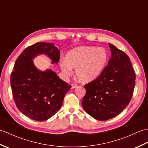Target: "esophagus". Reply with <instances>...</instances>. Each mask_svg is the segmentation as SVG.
I'll list each match as a JSON object with an SVG mask.
<instances>
[{"mask_svg":"<svg viewBox=\"0 0 148 148\" xmlns=\"http://www.w3.org/2000/svg\"><path fill=\"white\" fill-rule=\"evenodd\" d=\"M77 84L76 83H73V84H72V88H74L77 87Z\"/></svg>","mask_w":148,"mask_h":148,"instance_id":"esophagus-1","label":"esophagus"}]
</instances>
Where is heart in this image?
<instances>
[{
  "label": "heart",
  "mask_w": 148,
  "mask_h": 148,
  "mask_svg": "<svg viewBox=\"0 0 148 148\" xmlns=\"http://www.w3.org/2000/svg\"><path fill=\"white\" fill-rule=\"evenodd\" d=\"M66 60L60 63L64 73L71 74L72 68L76 69L78 80L82 83H89L102 73L108 63V55L103 48L80 46L69 51L66 55Z\"/></svg>",
  "instance_id": "1"
}]
</instances>
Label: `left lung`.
<instances>
[{"label": "left lung", "mask_w": 148, "mask_h": 148, "mask_svg": "<svg viewBox=\"0 0 148 148\" xmlns=\"http://www.w3.org/2000/svg\"><path fill=\"white\" fill-rule=\"evenodd\" d=\"M111 57L100 76L84 85L86 94L82 100L85 111L100 121L118 115L130 102L136 74L128 55L109 44Z\"/></svg>", "instance_id": "1"}]
</instances>
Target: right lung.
Wrapping results in <instances>:
<instances>
[{
	"label": "right lung",
	"mask_w": 148,
	"mask_h": 148,
	"mask_svg": "<svg viewBox=\"0 0 148 148\" xmlns=\"http://www.w3.org/2000/svg\"><path fill=\"white\" fill-rule=\"evenodd\" d=\"M46 55L52 64H58L60 51L52 43L37 42L23 50L16 60L11 75L12 96L18 109L31 119L43 121L57 112L71 86L55 72L39 71L32 60Z\"/></svg>",
	"instance_id": "1"
}]
</instances>
